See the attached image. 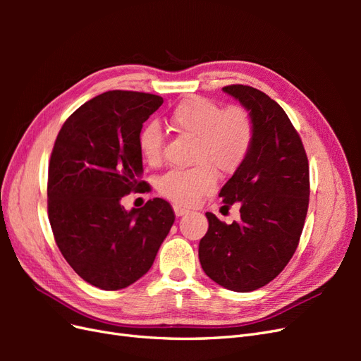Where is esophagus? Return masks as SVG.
Here are the masks:
<instances>
[{
    "label": "esophagus",
    "instance_id": "34e87169",
    "mask_svg": "<svg viewBox=\"0 0 361 361\" xmlns=\"http://www.w3.org/2000/svg\"><path fill=\"white\" fill-rule=\"evenodd\" d=\"M173 209H174V214H176V216L187 215V214L190 212L188 209H185V207H180V206H178V204H174V206H173Z\"/></svg>",
    "mask_w": 361,
    "mask_h": 361
}]
</instances>
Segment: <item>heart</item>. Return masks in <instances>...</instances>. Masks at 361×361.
Returning a JSON list of instances; mask_svg holds the SVG:
<instances>
[{
	"label": "heart",
	"mask_w": 361,
	"mask_h": 361,
	"mask_svg": "<svg viewBox=\"0 0 361 361\" xmlns=\"http://www.w3.org/2000/svg\"><path fill=\"white\" fill-rule=\"evenodd\" d=\"M169 125L174 133L194 138L191 162L197 167L171 170L159 179V192L180 206H192L215 190L214 170L227 176L243 166L255 143L256 129L245 108L220 104L203 96L185 97L173 108ZM137 145L146 162L162 158L164 134L157 122L140 129Z\"/></svg>",
	"instance_id": "obj_1"
}]
</instances>
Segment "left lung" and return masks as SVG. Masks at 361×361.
<instances>
[{"instance_id":"1","label":"left lung","mask_w":361,"mask_h":361,"mask_svg":"<svg viewBox=\"0 0 361 361\" xmlns=\"http://www.w3.org/2000/svg\"><path fill=\"white\" fill-rule=\"evenodd\" d=\"M223 90L250 113L256 135L250 155L220 191L223 207L239 203L241 220L226 224L206 212L209 228L199 244L206 276L235 292L268 285L298 247L309 207V161L285 110L255 87Z\"/></svg>"}]
</instances>
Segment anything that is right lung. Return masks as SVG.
Here are the masks:
<instances>
[{
    "instance_id": "1",
    "label": "right lung",
    "mask_w": 361,
    "mask_h": 361,
    "mask_svg": "<svg viewBox=\"0 0 361 361\" xmlns=\"http://www.w3.org/2000/svg\"><path fill=\"white\" fill-rule=\"evenodd\" d=\"M162 102L150 93H102L69 116L52 149L48 216L54 238L76 274L104 290L143 277L174 223L162 199L130 211L120 203L145 188L137 137Z\"/></svg>"
}]
</instances>
